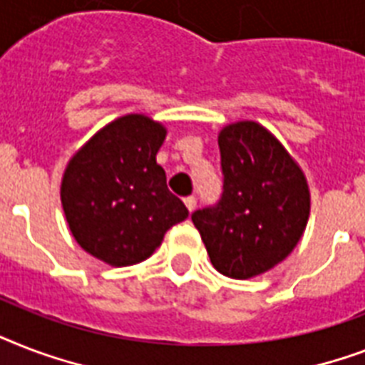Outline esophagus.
<instances>
[{"label":"esophagus","instance_id":"obj_1","mask_svg":"<svg viewBox=\"0 0 365 365\" xmlns=\"http://www.w3.org/2000/svg\"><path fill=\"white\" fill-rule=\"evenodd\" d=\"M183 202H185V206H187L189 212H193L195 208H197V199H195L193 195H191V197H185V199H183Z\"/></svg>","mask_w":365,"mask_h":365}]
</instances>
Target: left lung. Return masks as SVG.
<instances>
[{"label":"left lung","instance_id":"left-lung-1","mask_svg":"<svg viewBox=\"0 0 365 365\" xmlns=\"http://www.w3.org/2000/svg\"><path fill=\"white\" fill-rule=\"evenodd\" d=\"M217 145L223 191L191 220L217 271L252 278L286 259L299 242L311 210L309 185L282 143L257 123L225 126Z\"/></svg>","mask_w":365,"mask_h":365}]
</instances>
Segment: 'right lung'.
<instances>
[{
  "label": "right lung",
  "instance_id": "right-lung-1",
  "mask_svg": "<svg viewBox=\"0 0 365 365\" xmlns=\"http://www.w3.org/2000/svg\"><path fill=\"white\" fill-rule=\"evenodd\" d=\"M165 136V126L130 113L106 125L73 155L60 199L85 252L110 265H134L189 216L155 159Z\"/></svg>",
  "mask_w": 365,
  "mask_h": 365
}]
</instances>
